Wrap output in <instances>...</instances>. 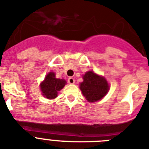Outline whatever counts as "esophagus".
Returning a JSON list of instances; mask_svg holds the SVG:
<instances>
[{
    "label": "esophagus",
    "instance_id": "1",
    "mask_svg": "<svg viewBox=\"0 0 149 149\" xmlns=\"http://www.w3.org/2000/svg\"><path fill=\"white\" fill-rule=\"evenodd\" d=\"M68 82L70 84H74L75 83V79L74 78H72V77H70L68 79Z\"/></svg>",
    "mask_w": 149,
    "mask_h": 149
}]
</instances>
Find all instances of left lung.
<instances>
[{"mask_svg":"<svg viewBox=\"0 0 149 149\" xmlns=\"http://www.w3.org/2000/svg\"><path fill=\"white\" fill-rule=\"evenodd\" d=\"M82 78L83 82L80 83L79 88L88 102H98L108 92L109 85L104 77L93 71H88Z\"/></svg>","mask_w":149,"mask_h":149,"instance_id":"obj_1","label":"left lung"}]
</instances>
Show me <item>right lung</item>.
I'll return each instance as SVG.
<instances>
[{
  "label": "right lung",
  "instance_id": "add662e5",
  "mask_svg": "<svg viewBox=\"0 0 149 149\" xmlns=\"http://www.w3.org/2000/svg\"><path fill=\"white\" fill-rule=\"evenodd\" d=\"M67 82L63 79H57L55 73L50 72L47 74L45 80L40 84L41 91L46 98L54 99L57 97V93L64 87Z\"/></svg>",
  "mask_w": 149,
  "mask_h": 149
}]
</instances>
